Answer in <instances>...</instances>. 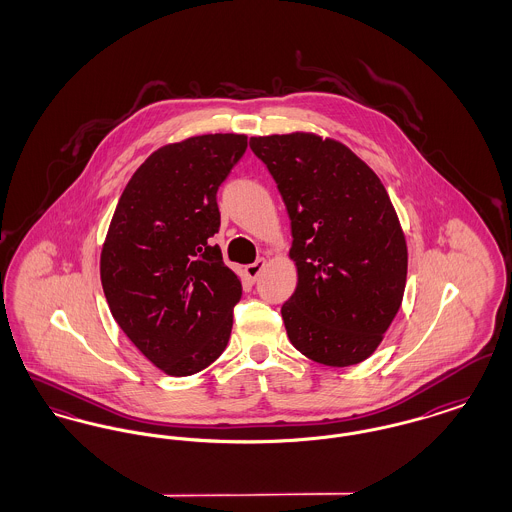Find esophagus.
<instances>
[{"instance_id": "obj_1", "label": "esophagus", "mask_w": 512, "mask_h": 512, "mask_svg": "<svg viewBox=\"0 0 512 512\" xmlns=\"http://www.w3.org/2000/svg\"><path fill=\"white\" fill-rule=\"evenodd\" d=\"M265 267H267V259H257L255 263H251V265H247V267H245V274H247V278H249V280H253V282H255V280H257V276L261 274V270Z\"/></svg>"}]
</instances>
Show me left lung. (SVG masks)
Masks as SVG:
<instances>
[{
	"instance_id": "1",
	"label": "left lung",
	"mask_w": 512,
	"mask_h": 512,
	"mask_svg": "<svg viewBox=\"0 0 512 512\" xmlns=\"http://www.w3.org/2000/svg\"><path fill=\"white\" fill-rule=\"evenodd\" d=\"M292 220L297 288L282 305L293 347L326 366L368 359L397 315L407 242L384 184L351 149L313 132L253 136Z\"/></svg>"
}]
</instances>
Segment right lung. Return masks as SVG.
<instances>
[{
  "mask_svg": "<svg viewBox=\"0 0 512 512\" xmlns=\"http://www.w3.org/2000/svg\"><path fill=\"white\" fill-rule=\"evenodd\" d=\"M245 147V134H203L153 151L128 180L101 247L111 315L169 376L207 368L230 340L242 280L211 238L219 186Z\"/></svg>",
  "mask_w": 512,
  "mask_h": 512,
  "instance_id": "right-lung-1",
  "label": "right lung"
}]
</instances>
